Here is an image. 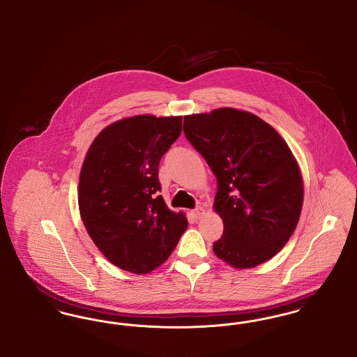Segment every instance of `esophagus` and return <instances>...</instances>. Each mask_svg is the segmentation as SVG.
<instances>
[{
	"mask_svg": "<svg viewBox=\"0 0 357 357\" xmlns=\"http://www.w3.org/2000/svg\"><path fill=\"white\" fill-rule=\"evenodd\" d=\"M191 214H192V217H194L195 220H199V218H202L204 214V207H201V206L195 207V208L191 211Z\"/></svg>",
	"mask_w": 357,
	"mask_h": 357,
	"instance_id": "1",
	"label": "esophagus"
}]
</instances>
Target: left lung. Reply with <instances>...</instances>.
<instances>
[{
  "mask_svg": "<svg viewBox=\"0 0 357 357\" xmlns=\"http://www.w3.org/2000/svg\"><path fill=\"white\" fill-rule=\"evenodd\" d=\"M187 140L217 178L214 208L223 234L218 258L248 269L271 259L300 220L304 187L285 140L250 112L220 108L185 116Z\"/></svg>",
  "mask_w": 357,
  "mask_h": 357,
  "instance_id": "left-lung-1",
  "label": "left lung"
}]
</instances>
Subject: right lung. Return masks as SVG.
<instances>
[{"instance_id":"add662e5","label":"right lung","mask_w":357,"mask_h":357,"mask_svg":"<svg viewBox=\"0 0 357 357\" xmlns=\"http://www.w3.org/2000/svg\"><path fill=\"white\" fill-rule=\"evenodd\" d=\"M182 132V116L139 115L104 128L80 172L79 208L85 229L114 265L149 273L163 264L187 229L183 213L165 204L160 158Z\"/></svg>"}]
</instances>
